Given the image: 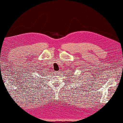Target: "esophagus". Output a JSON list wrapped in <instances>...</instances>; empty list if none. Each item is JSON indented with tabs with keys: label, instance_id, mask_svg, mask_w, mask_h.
Segmentation results:
<instances>
[{
	"label": "esophagus",
	"instance_id": "34e87169",
	"mask_svg": "<svg viewBox=\"0 0 123 123\" xmlns=\"http://www.w3.org/2000/svg\"><path fill=\"white\" fill-rule=\"evenodd\" d=\"M60 72H60V71H55V74H60Z\"/></svg>",
	"mask_w": 123,
	"mask_h": 123
}]
</instances>
